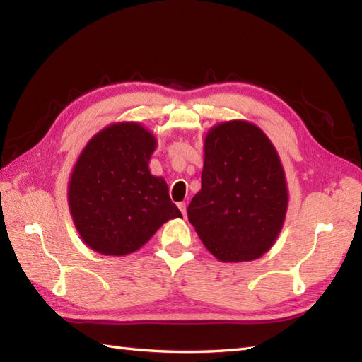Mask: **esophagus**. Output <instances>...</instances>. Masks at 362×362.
I'll use <instances>...</instances> for the list:
<instances>
[{"label": "esophagus", "instance_id": "1", "mask_svg": "<svg viewBox=\"0 0 362 362\" xmlns=\"http://www.w3.org/2000/svg\"><path fill=\"white\" fill-rule=\"evenodd\" d=\"M179 209H180L183 216H187V202H180V204H179Z\"/></svg>", "mask_w": 362, "mask_h": 362}]
</instances>
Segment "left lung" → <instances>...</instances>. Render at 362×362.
I'll use <instances>...</instances> for the list:
<instances>
[{
	"label": "left lung",
	"instance_id": "8db88e82",
	"mask_svg": "<svg viewBox=\"0 0 362 362\" xmlns=\"http://www.w3.org/2000/svg\"><path fill=\"white\" fill-rule=\"evenodd\" d=\"M201 191L188 221L219 261L259 258L280 235L288 209L286 177L266 134L249 121H227L204 143Z\"/></svg>",
	"mask_w": 362,
	"mask_h": 362
}]
</instances>
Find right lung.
I'll use <instances>...</instances> for the list:
<instances>
[{
    "instance_id": "right-lung-1",
    "label": "right lung",
    "mask_w": 362,
    "mask_h": 362,
    "mask_svg": "<svg viewBox=\"0 0 362 362\" xmlns=\"http://www.w3.org/2000/svg\"><path fill=\"white\" fill-rule=\"evenodd\" d=\"M156 136L138 122H115L87 143L68 183L82 241L103 255L138 250L169 219L182 218L163 177L152 175Z\"/></svg>"
}]
</instances>
